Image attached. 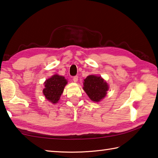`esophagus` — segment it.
<instances>
[{
  "instance_id": "esophagus-1",
  "label": "esophagus",
  "mask_w": 158,
  "mask_h": 158,
  "mask_svg": "<svg viewBox=\"0 0 158 158\" xmlns=\"http://www.w3.org/2000/svg\"><path fill=\"white\" fill-rule=\"evenodd\" d=\"M73 81H74V82H75V83L78 81V76H74L73 77Z\"/></svg>"
}]
</instances>
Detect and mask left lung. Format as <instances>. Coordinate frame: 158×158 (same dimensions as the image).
<instances>
[{
    "label": "left lung",
    "instance_id": "obj_1",
    "mask_svg": "<svg viewBox=\"0 0 158 158\" xmlns=\"http://www.w3.org/2000/svg\"><path fill=\"white\" fill-rule=\"evenodd\" d=\"M108 85L101 77L89 75L84 79L83 89L92 101L99 102L106 97Z\"/></svg>",
    "mask_w": 158,
    "mask_h": 158
}]
</instances>
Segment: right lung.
I'll return each mask as SVG.
<instances>
[{
	"mask_svg": "<svg viewBox=\"0 0 158 158\" xmlns=\"http://www.w3.org/2000/svg\"><path fill=\"white\" fill-rule=\"evenodd\" d=\"M67 84L68 81L64 77L54 74L44 82L45 88L43 90V93L50 102L56 104Z\"/></svg>",
	"mask_w": 158,
	"mask_h": 158,
	"instance_id": "right-lung-1",
	"label": "right lung"
}]
</instances>
